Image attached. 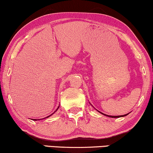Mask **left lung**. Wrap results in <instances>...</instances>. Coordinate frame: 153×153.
I'll return each instance as SVG.
<instances>
[{
	"mask_svg": "<svg viewBox=\"0 0 153 153\" xmlns=\"http://www.w3.org/2000/svg\"><path fill=\"white\" fill-rule=\"evenodd\" d=\"M100 112V111H99ZM100 113H101V112H100ZM102 114H103V115H105V116H108V117H111V118H120V117H124V116H126L127 115H128L129 114H125V115H122V116H108V115H106V114H104L103 113H101Z\"/></svg>",
	"mask_w": 153,
	"mask_h": 153,
	"instance_id": "8db88e82",
	"label": "left lung"
}]
</instances>
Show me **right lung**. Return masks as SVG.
Segmentation results:
<instances>
[{"instance_id":"add662e5","label":"right lung","mask_w":153,"mask_h":153,"mask_svg":"<svg viewBox=\"0 0 153 153\" xmlns=\"http://www.w3.org/2000/svg\"><path fill=\"white\" fill-rule=\"evenodd\" d=\"M58 108H59V106H58ZM58 108H57V110H58ZM57 110H56V111H57ZM52 114H51V115H52ZM51 115H50V116H47V117H46V118H49V116H51ZM42 119H44V118H42ZM36 120V119H34V120Z\"/></svg>"}]
</instances>
